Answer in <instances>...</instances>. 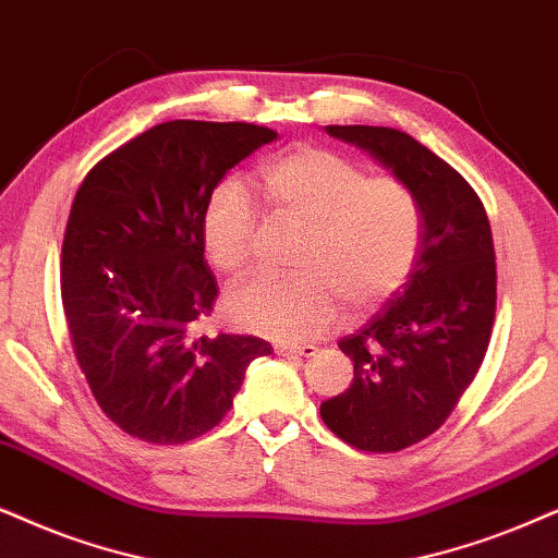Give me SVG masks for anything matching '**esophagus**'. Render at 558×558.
<instances>
[{
  "mask_svg": "<svg viewBox=\"0 0 558 558\" xmlns=\"http://www.w3.org/2000/svg\"><path fill=\"white\" fill-rule=\"evenodd\" d=\"M275 352H278V355H283V357H314L316 348H314V344H299V348H295V344L278 342V344H275Z\"/></svg>",
  "mask_w": 558,
  "mask_h": 558,
  "instance_id": "obj_1",
  "label": "esophagus"
}]
</instances>
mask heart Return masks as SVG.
Returning <instances> with one entry per match:
<instances>
[{
    "label": "heart",
    "instance_id": "1",
    "mask_svg": "<svg viewBox=\"0 0 558 558\" xmlns=\"http://www.w3.org/2000/svg\"><path fill=\"white\" fill-rule=\"evenodd\" d=\"M259 195L286 227L303 229L291 280H246L223 308L239 329L303 342L340 314L371 312L397 295L417 267L425 216L409 182L371 174L342 154L295 146L267 161ZM257 239V216L234 187L216 190L203 214V250L221 275H242Z\"/></svg>",
    "mask_w": 558,
    "mask_h": 558
}]
</instances>
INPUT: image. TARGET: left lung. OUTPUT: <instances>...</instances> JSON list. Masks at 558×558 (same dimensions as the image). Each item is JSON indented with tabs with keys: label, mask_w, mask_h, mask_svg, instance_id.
<instances>
[{
	"label": "left lung",
	"mask_w": 558,
	"mask_h": 558,
	"mask_svg": "<svg viewBox=\"0 0 558 558\" xmlns=\"http://www.w3.org/2000/svg\"><path fill=\"white\" fill-rule=\"evenodd\" d=\"M327 133L409 182L425 216L412 278L337 342L352 361V384L322 401L324 425L348 446L397 453L433 435L482 368L497 308L495 242L474 187L417 138L380 125Z\"/></svg>",
	"instance_id": "1"
}]
</instances>
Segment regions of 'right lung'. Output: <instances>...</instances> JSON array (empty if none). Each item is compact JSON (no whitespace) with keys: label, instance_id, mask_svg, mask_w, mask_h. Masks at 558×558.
<instances>
[{"label":"right lung","instance_id":"add662e5","mask_svg":"<svg viewBox=\"0 0 558 558\" xmlns=\"http://www.w3.org/2000/svg\"><path fill=\"white\" fill-rule=\"evenodd\" d=\"M278 133L255 123L169 121L97 161L76 190L61 301L92 397L123 433L180 446L227 417L270 342L197 335L218 286L203 214L223 174Z\"/></svg>","mask_w":558,"mask_h":558}]
</instances>
